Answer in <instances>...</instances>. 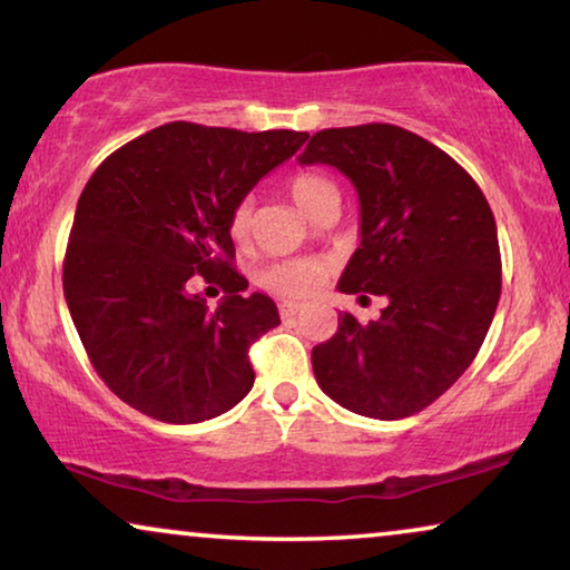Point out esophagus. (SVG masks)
Returning <instances> with one entry per match:
<instances>
[{"label":"esophagus","instance_id":"esophagus-1","mask_svg":"<svg viewBox=\"0 0 570 570\" xmlns=\"http://www.w3.org/2000/svg\"><path fill=\"white\" fill-rule=\"evenodd\" d=\"M278 312H282L284 320H294L296 315H302L304 304L302 302H282L278 304Z\"/></svg>","mask_w":570,"mask_h":570}]
</instances>
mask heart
Listing matches in <instances>:
<instances>
[{
    "label": "heart",
    "mask_w": 570,
    "mask_h": 570,
    "mask_svg": "<svg viewBox=\"0 0 570 570\" xmlns=\"http://www.w3.org/2000/svg\"><path fill=\"white\" fill-rule=\"evenodd\" d=\"M288 194L304 214L317 219L325 208L338 206V186L323 173H296L288 178ZM229 235L235 243H247L253 235V202L239 198L229 212ZM327 274V266L317 258H294L268 266L258 276L261 286L282 296H304L315 292Z\"/></svg>",
    "instance_id": "b5f03b06"
}]
</instances>
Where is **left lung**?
<instances>
[{"mask_svg":"<svg viewBox=\"0 0 570 570\" xmlns=\"http://www.w3.org/2000/svg\"><path fill=\"white\" fill-rule=\"evenodd\" d=\"M296 159L354 183L362 243L338 288L387 299L368 323L343 312L333 338L312 348L315 380L351 413L407 419L460 380L493 323L501 250L491 206L446 151L400 126L325 128Z\"/></svg>","mask_w":570,"mask_h":570,"instance_id":"left-lung-1","label":"left lung"}]
</instances>
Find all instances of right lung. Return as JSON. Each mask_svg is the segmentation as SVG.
Returning <instances> with one entry per match:
<instances>
[{"mask_svg":"<svg viewBox=\"0 0 570 570\" xmlns=\"http://www.w3.org/2000/svg\"><path fill=\"white\" fill-rule=\"evenodd\" d=\"M307 131L175 121L116 149L79 196L63 296L95 372L126 405L165 423H202L255 382L247 351L282 323L232 268L229 212L296 155ZM196 277L225 288L208 311Z\"/></svg>","mask_w":570,"mask_h":570,"instance_id":"add662e5","label":"right lung"}]
</instances>
